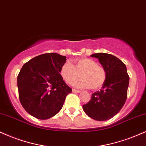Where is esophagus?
Wrapping results in <instances>:
<instances>
[{"mask_svg":"<svg viewBox=\"0 0 146 146\" xmlns=\"http://www.w3.org/2000/svg\"><path fill=\"white\" fill-rule=\"evenodd\" d=\"M72 91H73V92H75V93H80L81 92L80 90H75V89H73V90H72Z\"/></svg>","mask_w":146,"mask_h":146,"instance_id":"1","label":"esophagus"}]
</instances>
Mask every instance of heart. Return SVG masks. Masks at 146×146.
Returning a JSON list of instances; mask_svg holds the SVG:
<instances>
[{
  "instance_id": "heart-1",
  "label": "heart",
  "mask_w": 146,
  "mask_h": 146,
  "mask_svg": "<svg viewBox=\"0 0 146 146\" xmlns=\"http://www.w3.org/2000/svg\"><path fill=\"white\" fill-rule=\"evenodd\" d=\"M61 77L67 84L71 85L79 78L82 80L75 84L80 88H89L93 90L101 89L107 79L106 71L103 66L98 65L94 60L82 58L76 60L75 66L70 62L64 63L60 71Z\"/></svg>"
}]
</instances>
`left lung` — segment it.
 Wrapping results in <instances>:
<instances>
[{
	"label": "left lung",
	"instance_id": "left-lung-1",
	"mask_svg": "<svg viewBox=\"0 0 146 146\" xmlns=\"http://www.w3.org/2000/svg\"><path fill=\"white\" fill-rule=\"evenodd\" d=\"M98 58L107 73L105 83L99 91L92 94L90 101L83 105L84 112L97 121L108 120L120 111L127 97L129 76L125 64L115 56L98 53Z\"/></svg>",
	"mask_w": 146,
	"mask_h": 146
}]
</instances>
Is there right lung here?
Masks as SVG:
<instances>
[{
  "label": "right lung",
  "instance_id": "1",
  "mask_svg": "<svg viewBox=\"0 0 146 146\" xmlns=\"http://www.w3.org/2000/svg\"><path fill=\"white\" fill-rule=\"evenodd\" d=\"M66 57L56 53L43 54L24 64L17 76L19 99L33 117L47 120L60 111L72 89L61 77L60 68Z\"/></svg>",
  "mask_w": 146,
  "mask_h": 146
}]
</instances>
